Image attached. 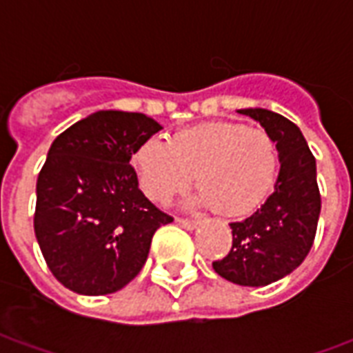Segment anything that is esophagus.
<instances>
[{"label": "esophagus", "instance_id": "1", "mask_svg": "<svg viewBox=\"0 0 353 353\" xmlns=\"http://www.w3.org/2000/svg\"><path fill=\"white\" fill-rule=\"evenodd\" d=\"M176 223H179L187 230H194L200 225V221H196V219H181V217H177Z\"/></svg>", "mask_w": 353, "mask_h": 353}]
</instances>
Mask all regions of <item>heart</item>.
Segmentation results:
<instances>
[{"instance_id":"1","label":"heart","mask_w":353,"mask_h":353,"mask_svg":"<svg viewBox=\"0 0 353 353\" xmlns=\"http://www.w3.org/2000/svg\"><path fill=\"white\" fill-rule=\"evenodd\" d=\"M139 187L153 202H168L191 181L200 191L192 204H212L217 214L242 217L270 194L278 174V147L263 128L214 121L149 138L132 154Z\"/></svg>"}]
</instances>
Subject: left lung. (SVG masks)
<instances>
[{"instance_id":"obj_1","label":"left lung","mask_w":353,"mask_h":353,"mask_svg":"<svg viewBox=\"0 0 353 353\" xmlns=\"http://www.w3.org/2000/svg\"><path fill=\"white\" fill-rule=\"evenodd\" d=\"M272 136L278 147L280 174L274 192L244 221L230 223L232 248L214 270L225 280L261 288L281 280L310 252L318 229L321 199L316 159L303 132L280 113L263 108L238 109Z\"/></svg>"}]
</instances>
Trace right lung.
Listing matches in <instances>:
<instances>
[{
  "instance_id": "1",
  "label": "right lung",
  "mask_w": 353,
  "mask_h": 353,
  "mask_svg": "<svg viewBox=\"0 0 353 353\" xmlns=\"http://www.w3.org/2000/svg\"><path fill=\"white\" fill-rule=\"evenodd\" d=\"M162 130L143 113L96 111L58 136L37 177L34 230L50 272L79 295H108L143 268L174 219L139 191L130 159Z\"/></svg>"
}]
</instances>
